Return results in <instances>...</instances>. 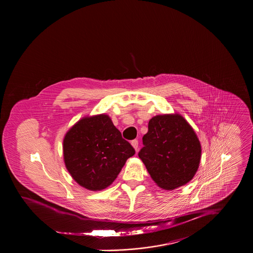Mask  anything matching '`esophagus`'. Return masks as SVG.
Masks as SVG:
<instances>
[{"label": "esophagus", "instance_id": "1", "mask_svg": "<svg viewBox=\"0 0 253 253\" xmlns=\"http://www.w3.org/2000/svg\"><path fill=\"white\" fill-rule=\"evenodd\" d=\"M131 146L134 148V150L137 152V149H138V140L134 139L131 141Z\"/></svg>", "mask_w": 253, "mask_h": 253}]
</instances>
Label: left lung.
<instances>
[{
	"label": "left lung",
	"mask_w": 253,
	"mask_h": 253,
	"mask_svg": "<svg viewBox=\"0 0 253 253\" xmlns=\"http://www.w3.org/2000/svg\"><path fill=\"white\" fill-rule=\"evenodd\" d=\"M143 144L138 156L160 188L174 190L194 178L201 162L202 146L180 114L153 117Z\"/></svg>",
	"instance_id": "1"
}]
</instances>
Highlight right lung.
Segmentation results:
<instances>
[{
    "label": "right lung",
    "mask_w": 253,
    "mask_h": 253,
    "mask_svg": "<svg viewBox=\"0 0 253 253\" xmlns=\"http://www.w3.org/2000/svg\"><path fill=\"white\" fill-rule=\"evenodd\" d=\"M134 154L106 114L82 118L63 139V160L68 172L89 191L109 187Z\"/></svg>",
    "instance_id": "add662e5"
}]
</instances>
